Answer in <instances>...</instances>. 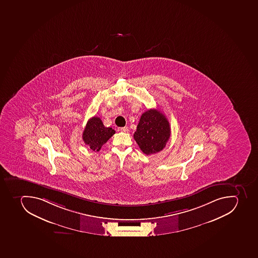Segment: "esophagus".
Here are the masks:
<instances>
[{
	"label": "esophagus",
	"instance_id": "1",
	"mask_svg": "<svg viewBox=\"0 0 258 258\" xmlns=\"http://www.w3.org/2000/svg\"><path fill=\"white\" fill-rule=\"evenodd\" d=\"M120 131L122 132H128V127L127 126H124V127L120 128Z\"/></svg>",
	"mask_w": 258,
	"mask_h": 258
}]
</instances>
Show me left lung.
<instances>
[{"label":"left lung","instance_id":"8db88e82","mask_svg":"<svg viewBox=\"0 0 258 258\" xmlns=\"http://www.w3.org/2000/svg\"><path fill=\"white\" fill-rule=\"evenodd\" d=\"M171 135L168 120L158 109H149L141 115L134 133L141 151L146 155L162 151L166 146Z\"/></svg>","mask_w":258,"mask_h":258}]
</instances>
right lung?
<instances>
[{
  "instance_id": "add662e5",
  "label": "right lung",
  "mask_w": 258,
  "mask_h": 258,
  "mask_svg": "<svg viewBox=\"0 0 258 258\" xmlns=\"http://www.w3.org/2000/svg\"><path fill=\"white\" fill-rule=\"evenodd\" d=\"M114 134L113 129L105 127L100 117L95 116L87 121L83 132V140L91 150L98 152Z\"/></svg>"
}]
</instances>
